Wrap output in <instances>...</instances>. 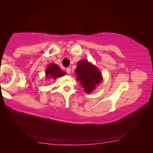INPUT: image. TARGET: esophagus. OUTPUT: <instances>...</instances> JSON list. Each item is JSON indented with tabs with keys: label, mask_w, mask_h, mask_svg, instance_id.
<instances>
[{
	"label": "esophagus",
	"mask_w": 153,
	"mask_h": 153,
	"mask_svg": "<svg viewBox=\"0 0 153 153\" xmlns=\"http://www.w3.org/2000/svg\"><path fill=\"white\" fill-rule=\"evenodd\" d=\"M66 72H67V73H68V74H70V73H71V70H70V68H67V69H66Z\"/></svg>",
	"instance_id": "obj_1"
}]
</instances>
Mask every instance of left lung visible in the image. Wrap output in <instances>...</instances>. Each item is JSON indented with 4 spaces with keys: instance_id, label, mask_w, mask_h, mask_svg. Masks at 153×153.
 <instances>
[{
    "instance_id": "left-lung-1",
    "label": "left lung",
    "mask_w": 153,
    "mask_h": 153,
    "mask_svg": "<svg viewBox=\"0 0 153 153\" xmlns=\"http://www.w3.org/2000/svg\"><path fill=\"white\" fill-rule=\"evenodd\" d=\"M77 81L86 93H91L102 80L100 70L88 61L81 60L77 63L75 70Z\"/></svg>"
}]
</instances>
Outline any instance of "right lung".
<instances>
[{"instance_id": "right-lung-1", "label": "right lung", "mask_w": 153, "mask_h": 153, "mask_svg": "<svg viewBox=\"0 0 153 153\" xmlns=\"http://www.w3.org/2000/svg\"><path fill=\"white\" fill-rule=\"evenodd\" d=\"M65 74V72L60 70L57 65L51 63L46 70V77L48 80L53 81L60 76H62Z\"/></svg>"}]
</instances>
